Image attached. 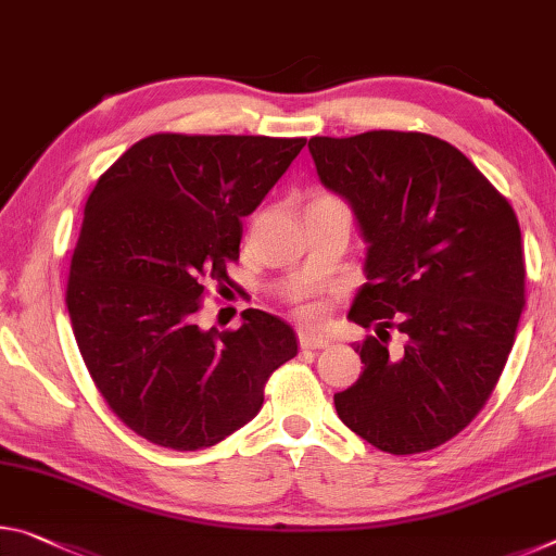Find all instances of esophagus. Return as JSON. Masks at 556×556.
Listing matches in <instances>:
<instances>
[{
    "mask_svg": "<svg viewBox=\"0 0 556 556\" xmlns=\"http://www.w3.org/2000/svg\"><path fill=\"white\" fill-rule=\"evenodd\" d=\"M299 346H302V349H324V346H329V339L321 337V333L302 329V331H299Z\"/></svg>",
    "mask_w": 556,
    "mask_h": 556,
    "instance_id": "34e87169",
    "label": "esophagus"
}]
</instances>
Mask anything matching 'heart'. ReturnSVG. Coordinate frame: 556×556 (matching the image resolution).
Masks as SVG:
<instances>
[{"mask_svg":"<svg viewBox=\"0 0 556 556\" xmlns=\"http://www.w3.org/2000/svg\"><path fill=\"white\" fill-rule=\"evenodd\" d=\"M302 314H304V316H309V319H314V316H316V309H314V306H304Z\"/></svg>","mask_w":556,"mask_h":556,"instance_id":"1","label":"heart"}]
</instances>
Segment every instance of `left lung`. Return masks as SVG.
Here are the masks:
<instances>
[{
    "label": "left lung",
    "mask_w": 556,
    "mask_h": 556,
    "mask_svg": "<svg viewBox=\"0 0 556 556\" xmlns=\"http://www.w3.org/2000/svg\"><path fill=\"white\" fill-rule=\"evenodd\" d=\"M326 190L354 210L366 285L349 319L364 374L333 395L339 418L391 455L455 438L495 391L525 306V254L509 202L455 146L368 130L309 140ZM389 328L404 349H388Z\"/></svg>",
    "instance_id": "obj_1"
}]
</instances>
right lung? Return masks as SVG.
<instances>
[{
  "label": "right lung",
  "mask_w": 556,
  "mask_h": 556,
  "mask_svg": "<svg viewBox=\"0 0 556 556\" xmlns=\"http://www.w3.org/2000/svg\"><path fill=\"white\" fill-rule=\"evenodd\" d=\"M306 138L155 134L105 170L84 210L66 306L96 389L138 435L200 451L257 416L264 383L296 356L292 326L247 309L200 329L207 281L240 260L242 217Z\"/></svg>",
  "instance_id": "1"
}]
</instances>
